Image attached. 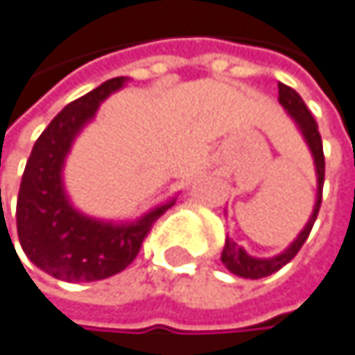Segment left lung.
Listing matches in <instances>:
<instances>
[{
  "mask_svg": "<svg viewBox=\"0 0 355 355\" xmlns=\"http://www.w3.org/2000/svg\"><path fill=\"white\" fill-rule=\"evenodd\" d=\"M279 103L285 107L287 116L295 122L297 130L302 132L312 157H314V168H316V202H314V208H312V214L306 223V227L302 229V233L291 241V245L272 256V258H256V256H250L241 245H237L231 237H227L225 241V248H223V264L227 266V270H231L233 275L237 277H243V279H262V277H268L277 270H281L287 262H291L295 258V254L302 250V245L306 243L312 227H314V220L318 216V210H320V202H322V185H324V153H322V139H320V132H318V124L314 120V116L310 114V110L306 107L304 99L297 95V91H293L291 87L279 83Z\"/></svg>",
  "mask_w": 355,
  "mask_h": 355,
  "instance_id": "obj_1",
  "label": "left lung"
}]
</instances>
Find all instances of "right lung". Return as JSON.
Masks as SVG:
<instances>
[{
  "mask_svg": "<svg viewBox=\"0 0 355 355\" xmlns=\"http://www.w3.org/2000/svg\"><path fill=\"white\" fill-rule=\"evenodd\" d=\"M128 83L116 76L68 103L41 132L26 162L16 204V227L26 258L68 283L101 281L124 270L139 254L151 225L174 204V198L137 220L93 218L70 202L64 166L74 139L95 118L101 101Z\"/></svg>",
  "mask_w": 355,
  "mask_h": 355,
  "instance_id": "obj_1",
  "label": "right lung"
}]
</instances>
